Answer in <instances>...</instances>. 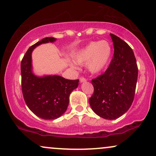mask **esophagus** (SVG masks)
I'll list each match as a JSON object with an SVG mask.
<instances>
[{
  "instance_id": "obj_1",
  "label": "esophagus",
  "mask_w": 156,
  "mask_h": 156,
  "mask_svg": "<svg viewBox=\"0 0 156 156\" xmlns=\"http://www.w3.org/2000/svg\"><path fill=\"white\" fill-rule=\"evenodd\" d=\"M80 83H82V82H86V81H87V79H86V78H83V77H80Z\"/></svg>"
}]
</instances>
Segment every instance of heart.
<instances>
[{
	"label": "heart",
	"mask_w": 156,
	"mask_h": 156,
	"mask_svg": "<svg viewBox=\"0 0 156 156\" xmlns=\"http://www.w3.org/2000/svg\"><path fill=\"white\" fill-rule=\"evenodd\" d=\"M112 54V48L105 40L92 42L86 47L77 52L74 60L80 65L87 64V68L92 74L104 70L110 62ZM73 67L75 66L71 64Z\"/></svg>",
	"instance_id": "b5f03b06"
}]
</instances>
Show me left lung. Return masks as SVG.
Instances as JSON below:
<instances>
[{
	"label": "left lung",
	"mask_w": 156,
	"mask_h": 156,
	"mask_svg": "<svg viewBox=\"0 0 156 156\" xmlns=\"http://www.w3.org/2000/svg\"><path fill=\"white\" fill-rule=\"evenodd\" d=\"M114 53L108 69L92 80L94 93L89 104L97 115L115 119L132 105L138 78V67L133 50L125 41L110 34Z\"/></svg>",
	"instance_id": "8db88e82"
}]
</instances>
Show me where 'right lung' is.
<instances>
[{
  "label": "right lung",
  "instance_id": "1",
  "mask_svg": "<svg viewBox=\"0 0 156 156\" xmlns=\"http://www.w3.org/2000/svg\"><path fill=\"white\" fill-rule=\"evenodd\" d=\"M56 39L46 37L28 48L21 62V87L27 106L43 119H55L67 110L70 93L79 80H68L59 76L38 77L32 72L31 53L41 44L53 42Z\"/></svg>",
  "mask_w": 156,
  "mask_h": 156
}]
</instances>
